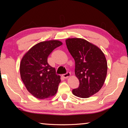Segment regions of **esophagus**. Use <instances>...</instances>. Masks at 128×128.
Instances as JSON below:
<instances>
[{
    "label": "esophagus",
    "instance_id": "esophagus-1",
    "mask_svg": "<svg viewBox=\"0 0 128 128\" xmlns=\"http://www.w3.org/2000/svg\"><path fill=\"white\" fill-rule=\"evenodd\" d=\"M62 77H63V78H68L70 76V73L66 72V74H62Z\"/></svg>",
    "mask_w": 128,
    "mask_h": 128
}]
</instances>
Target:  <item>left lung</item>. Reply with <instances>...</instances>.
<instances>
[{"label": "left lung", "instance_id": "8db88e82", "mask_svg": "<svg viewBox=\"0 0 128 128\" xmlns=\"http://www.w3.org/2000/svg\"><path fill=\"white\" fill-rule=\"evenodd\" d=\"M66 47L75 61V74L78 88H74L75 96L87 98L98 92L104 83L107 62L104 54L98 47L81 38H69Z\"/></svg>", "mask_w": 128, "mask_h": 128}]
</instances>
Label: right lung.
Wrapping results in <instances>:
<instances>
[{
  "mask_svg": "<svg viewBox=\"0 0 128 128\" xmlns=\"http://www.w3.org/2000/svg\"><path fill=\"white\" fill-rule=\"evenodd\" d=\"M62 43L59 40L44 41L32 47L21 61V78L30 94L38 99H46L56 94L60 76L47 62L54 49Z\"/></svg>",
  "mask_w": 128,
  "mask_h": 128,
  "instance_id": "add662e5",
  "label": "right lung"
}]
</instances>
